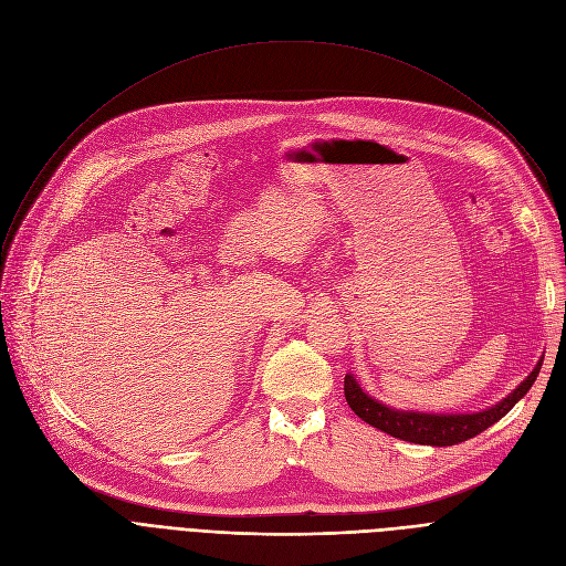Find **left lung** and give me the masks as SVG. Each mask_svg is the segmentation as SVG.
I'll use <instances>...</instances> for the list:
<instances>
[{"instance_id":"left-lung-1","label":"left lung","mask_w":566,"mask_h":566,"mask_svg":"<svg viewBox=\"0 0 566 566\" xmlns=\"http://www.w3.org/2000/svg\"><path fill=\"white\" fill-rule=\"evenodd\" d=\"M544 358L530 371V376L518 385V388L504 397L500 403L480 410V412H461V415H444V412H420V410H397L369 397L360 382L346 374L344 378V395L350 410L363 418L367 424L390 433L399 440H408L415 444H433V448H448V444H459L468 438L486 431L500 418H504L532 388L537 380Z\"/></svg>"}]
</instances>
